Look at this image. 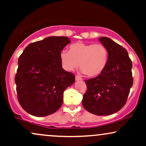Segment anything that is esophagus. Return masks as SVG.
<instances>
[{"instance_id": "1", "label": "esophagus", "mask_w": 146, "mask_h": 146, "mask_svg": "<svg viewBox=\"0 0 146 146\" xmlns=\"http://www.w3.org/2000/svg\"><path fill=\"white\" fill-rule=\"evenodd\" d=\"M75 79H76V81H78V80H82L81 77L78 76V75H76V76H75Z\"/></svg>"}]
</instances>
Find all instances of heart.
<instances>
[{"label": "heart", "mask_w": 146, "mask_h": 146, "mask_svg": "<svg viewBox=\"0 0 146 146\" xmlns=\"http://www.w3.org/2000/svg\"><path fill=\"white\" fill-rule=\"evenodd\" d=\"M63 67L68 71L78 66L89 78H95L104 72L108 63L109 53L103 44L78 42L71 44L70 50L60 53Z\"/></svg>", "instance_id": "1"}]
</instances>
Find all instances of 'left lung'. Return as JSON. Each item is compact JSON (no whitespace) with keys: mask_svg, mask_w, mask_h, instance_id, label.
I'll return each mask as SVG.
<instances>
[{"mask_svg":"<svg viewBox=\"0 0 146 146\" xmlns=\"http://www.w3.org/2000/svg\"><path fill=\"white\" fill-rule=\"evenodd\" d=\"M99 40L108 48V63L102 74L85 80L87 90L82 104L93 114L107 116L125 105L133 83L132 62L127 50L110 38L100 37Z\"/></svg>","mask_w":146,"mask_h":146,"instance_id":"1","label":"left lung"}]
</instances>
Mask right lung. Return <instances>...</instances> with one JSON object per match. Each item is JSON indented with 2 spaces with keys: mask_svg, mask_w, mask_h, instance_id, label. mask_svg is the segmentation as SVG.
I'll use <instances>...</instances> for the list:
<instances>
[{
  "mask_svg": "<svg viewBox=\"0 0 146 146\" xmlns=\"http://www.w3.org/2000/svg\"><path fill=\"white\" fill-rule=\"evenodd\" d=\"M66 36H50L28 44L18 59L15 82L19 103L38 117L60 108L63 94L75 82L74 74L62 68L60 53L69 44Z\"/></svg>",
  "mask_w": 146,
  "mask_h": 146,
  "instance_id": "obj_1",
  "label": "right lung"
}]
</instances>
